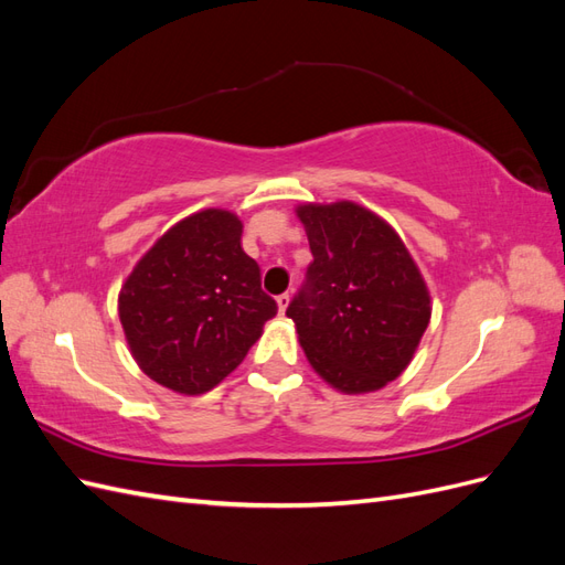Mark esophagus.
<instances>
[{
  "label": "esophagus",
  "instance_id": "1",
  "mask_svg": "<svg viewBox=\"0 0 565 565\" xmlns=\"http://www.w3.org/2000/svg\"><path fill=\"white\" fill-rule=\"evenodd\" d=\"M276 301H278V309H280V313H285V311H287V306H289V301H292V297H289V295L285 292V295L276 297Z\"/></svg>",
  "mask_w": 565,
  "mask_h": 565
}]
</instances>
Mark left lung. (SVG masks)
<instances>
[{
  "mask_svg": "<svg viewBox=\"0 0 565 565\" xmlns=\"http://www.w3.org/2000/svg\"><path fill=\"white\" fill-rule=\"evenodd\" d=\"M313 262L289 303L306 361L332 388L361 396L398 380L431 320V295L386 218L353 200L301 202Z\"/></svg>",
  "mask_w": 565,
  "mask_h": 565,
  "instance_id": "1",
  "label": "left lung"
}]
</instances>
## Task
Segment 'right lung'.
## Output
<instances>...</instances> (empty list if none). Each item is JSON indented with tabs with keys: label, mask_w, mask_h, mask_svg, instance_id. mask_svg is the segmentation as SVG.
I'll return each instance as SVG.
<instances>
[{
	"label": "right lung",
	"mask_w": 565,
	"mask_h": 565,
	"mask_svg": "<svg viewBox=\"0 0 565 565\" xmlns=\"http://www.w3.org/2000/svg\"><path fill=\"white\" fill-rule=\"evenodd\" d=\"M241 235L235 212L200 210L167 228L119 289L117 313L136 365L181 396L224 382L278 313Z\"/></svg>",
	"instance_id": "obj_1"
}]
</instances>
